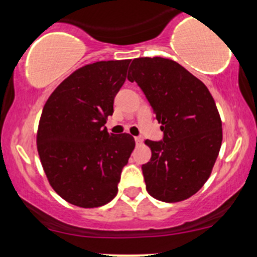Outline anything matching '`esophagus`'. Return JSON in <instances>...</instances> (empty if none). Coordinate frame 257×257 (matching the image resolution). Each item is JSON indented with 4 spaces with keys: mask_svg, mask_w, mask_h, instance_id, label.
<instances>
[{
    "mask_svg": "<svg viewBox=\"0 0 257 257\" xmlns=\"http://www.w3.org/2000/svg\"><path fill=\"white\" fill-rule=\"evenodd\" d=\"M143 141H144V139L141 138V137H135V143H137L138 145H140V144H143Z\"/></svg>",
    "mask_w": 257,
    "mask_h": 257,
    "instance_id": "34e87169",
    "label": "esophagus"
}]
</instances>
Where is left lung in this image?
I'll return each mask as SVG.
<instances>
[{"instance_id": "obj_1", "label": "left lung", "mask_w": 257, "mask_h": 257, "mask_svg": "<svg viewBox=\"0 0 257 257\" xmlns=\"http://www.w3.org/2000/svg\"><path fill=\"white\" fill-rule=\"evenodd\" d=\"M128 79L144 91L164 134L162 141H145L152 152L141 167L147 192L167 203L190 198L210 176L222 143L210 91L176 61L161 57L134 59Z\"/></svg>"}]
</instances>
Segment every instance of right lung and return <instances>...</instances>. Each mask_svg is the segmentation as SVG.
<instances>
[{
	"instance_id": "1",
	"label": "right lung",
	"mask_w": 257,
	"mask_h": 257,
	"mask_svg": "<svg viewBox=\"0 0 257 257\" xmlns=\"http://www.w3.org/2000/svg\"><path fill=\"white\" fill-rule=\"evenodd\" d=\"M129 64L128 59L85 65L55 88L43 107L37 131L41 163L53 190L73 205L98 208L118 192L135 141L125 133L110 134L105 123Z\"/></svg>"
}]
</instances>
